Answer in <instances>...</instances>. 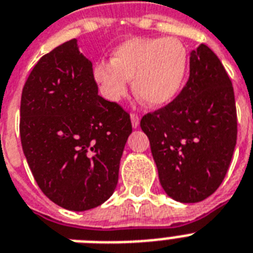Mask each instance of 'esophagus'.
I'll return each mask as SVG.
<instances>
[{
  "label": "esophagus",
  "instance_id": "1",
  "mask_svg": "<svg viewBox=\"0 0 253 253\" xmlns=\"http://www.w3.org/2000/svg\"><path fill=\"white\" fill-rule=\"evenodd\" d=\"M131 123H132L133 128H137L140 125V118L137 114H131Z\"/></svg>",
  "mask_w": 253,
  "mask_h": 253
}]
</instances>
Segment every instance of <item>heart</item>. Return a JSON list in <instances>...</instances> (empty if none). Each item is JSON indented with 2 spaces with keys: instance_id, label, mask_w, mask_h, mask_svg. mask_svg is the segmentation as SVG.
<instances>
[{
  "instance_id": "b5f03b06",
  "label": "heart",
  "mask_w": 253,
  "mask_h": 253,
  "mask_svg": "<svg viewBox=\"0 0 253 253\" xmlns=\"http://www.w3.org/2000/svg\"><path fill=\"white\" fill-rule=\"evenodd\" d=\"M188 69V52L176 38H131L117 46L110 61L94 67V80L109 101L125 96L128 80L135 95L150 107L177 95Z\"/></svg>"
}]
</instances>
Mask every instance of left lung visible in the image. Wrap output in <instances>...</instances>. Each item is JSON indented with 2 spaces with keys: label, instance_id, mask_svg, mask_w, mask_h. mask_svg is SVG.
<instances>
[{
  "label": "left lung",
  "instance_id": "left-lung-1",
  "mask_svg": "<svg viewBox=\"0 0 253 253\" xmlns=\"http://www.w3.org/2000/svg\"><path fill=\"white\" fill-rule=\"evenodd\" d=\"M159 182L169 197L197 203L216 192L237 143L234 90L206 44L190 52V76L169 105L141 118Z\"/></svg>",
  "mask_w": 253,
  "mask_h": 253
}]
</instances>
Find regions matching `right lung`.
<instances>
[{
	"label": "right lung",
	"mask_w": 253,
	"mask_h": 253,
	"mask_svg": "<svg viewBox=\"0 0 253 253\" xmlns=\"http://www.w3.org/2000/svg\"><path fill=\"white\" fill-rule=\"evenodd\" d=\"M131 132L130 114L97 95L92 63L77 40L38 60L23 87L20 139L50 201L86 211L109 199Z\"/></svg>",
	"instance_id": "1"
}]
</instances>
